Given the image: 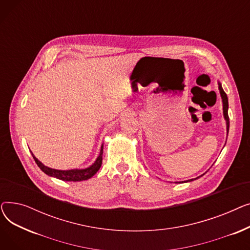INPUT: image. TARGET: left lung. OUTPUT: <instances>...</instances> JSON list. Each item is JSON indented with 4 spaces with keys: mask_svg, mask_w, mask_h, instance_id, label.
<instances>
[{
    "mask_svg": "<svg viewBox=\"0 0 250 250\" xmlns=\"http://www.w3.org/2000/svg\"><path fill=\"white\" fill-rule=\"evenodd\" d=\"M218 88H219V91H220V95H221V98H222V102H223V115H224V118L226 121V128H227V134L229 133V116H228V97L226 95V93L224 92V90H223L222 88V84L218 81ZM205 174V173H204ZM204 174H202L201 176H203ZM201 176L196 177V178H192V179H188V180H186V181H179V182H189V181H192L194 179H198L200 178Z\"/></svg>",
    "mask_w": 250,
    "mask_h": 250,
    "instance_id": "1",
    "label": "left lung"
}]
</instances>
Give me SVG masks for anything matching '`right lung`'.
<instances>
[{
    "label": "right lung",
    "mask_w": 250,
    "mask_h": 250,
    "mask_svg": "<svg viewBox=\"0 0 250 250\" xmlns=\"http://www.w3.org/2000/svg\"><path fill=\"white\" fill-rule=\"evenodd\" d=\"M102 154H103V144L101 146V150L97 157V159L91 166L84 169H70V170H59V169L47 167L39 161L33 154L32 156L37 166L41 168L45 174L63 181H83L91 178L94 174H96V172L100 169L102 164Z\"/></svg>",
    "instance_id": "1"
}]
</instances>
